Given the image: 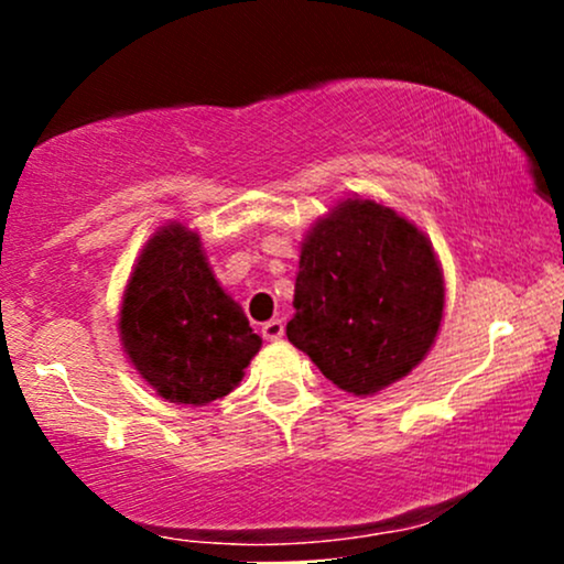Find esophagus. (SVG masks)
Returning a JSON list of instances; mask_svg holds the SVG:
<instances>
[{
  "mask_svg": "<svg viewBox=\"0 0 564 564\" xmlns=\"http://www.w3.org/2000/svg\"><path fill=\"white\" fill-rule=\"evenodd\" d=\"M262 336L264 339H270V341H278L283 336V321H268L262 326Z\"/></svg>",
  "mask_w": 564,
  "mask_h": 564,
  "instance_id": "1",
  "label": "esophagus"
}]
</instances>
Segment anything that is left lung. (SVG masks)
<instances>
[{
	"instance_id": "1",
	"label": "left lung",
	"mask_w": 564,
	"mask_h": 564,
	"mask_svg": "<svg viewBox=\"0 0 564 564\" xmlns=\"http://www.w3.org/2000/svg\"><path fill=\"white\" fill-rule=\"evenodd\" d=\"M443 304L424 232L390 206L347 198L304 238L286 336L339 390L373 394L422 364Z\"/></svg>"
}]
</instances>
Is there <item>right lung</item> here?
<instances>
[{"label": "right lung", "mask_w": 564, "mask_h": 564, "mask_svg": "<svg viewBox=\"0 0 564 564\" xmlns=\"http://www.w3.org/2000/svg\"><path fill=\"white\" fill-rule=\"evenodd\" d=\"M121 345L140 377L172 403L225 398L260 352L243 310L225 294L185 225L161 228L142 249L121 304Z\"/></svg>", "instance_id": "1"}]
</instances>
